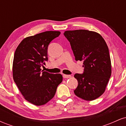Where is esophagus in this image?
<instances>
[{
	"label": "esophagus",
	"mask_w": 126,
	"mask_h": 126,
	"mask_svg": "<svg viewBox=\"0 0 126 126\" xmlns=\"http://www.w3.org/2000/svg\"><path fill=\"white\" fill-rule=\"evenodd\" d=\"M63 77L64 78H71V76L68 75H63Z\"/></svg>",
	"instance_id": "1"
}]
</instances>
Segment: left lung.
<instances>
[{
  "mask_svg": "<svg viewBox=\"0 0 126 126\" xmlns=\"http://www.w3.org/2000/svg\"><path fill=\"white\" fill-rule=\"evenodd\" d=\"M70 42L76 61H82L83 73H76L78 85L74 93L86 101H92L104 92L111 75L110 56L108 46L97 32L85 30L64 32Z\"/></svg>",
  "mask_w": 126,
  "mask_h": 126,
  "instance_id": "obj_1",
  "label": "left lung"
}]
</instances>
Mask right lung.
Wrapping results in <instances>:
<instances>
[{"instance_id":"right-lung-1","label":"right lung","mask_w":126,"mask_h":126,"mask_svg":"<svg viewBox=\"0 0 126 126\" xmlns=\"http://www.w3.org/2000/svg\"><path fill=\"white\" fill-rule=\"evenodd\" d=\"M59 31H46L27 37L21 42L14 54L13 78L26 100L35 105L46 104L54 97L63 80L60 73L41 70L48 61L47 50Z\"/></svg>"}]
</instances>
